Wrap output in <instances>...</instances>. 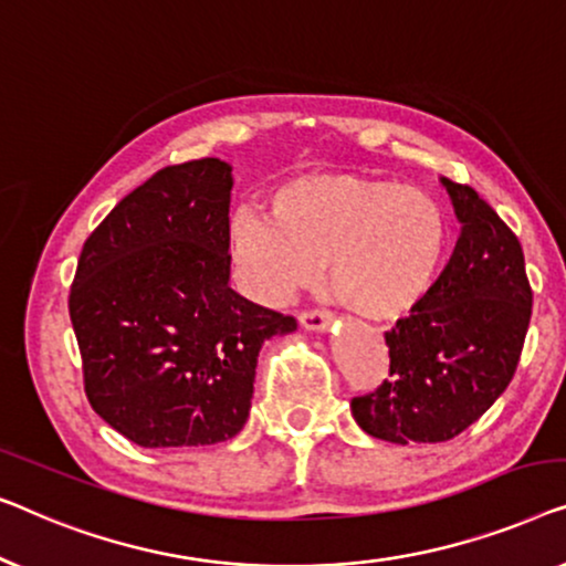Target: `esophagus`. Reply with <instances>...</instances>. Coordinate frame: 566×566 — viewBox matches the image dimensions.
<instances>
[{
	"label": "esophagus",
	"mask_w": 566,
	"mask_h": 566,
	"mask_svg": "<svg viewBox=\"0 0 566 566\" xmlns=\"http://www.w3.org/2000/svg\"><path fill=\"white\" fill-rule=\"evenodd\" d=\"M300 325L307 331H328L333 325V313L328 310H302Z\"/></svg>",
	"instance_id": "34e87169"
}]
</instances>
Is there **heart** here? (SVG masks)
<instances>
[{
    "instance_id": "b5f03b06",
    "label": "heart",
    "mask_w": 566,
    "mask_h": 566,
    "mask_svg": "<svg viewBox=\"0 0 566 566\" xmlns=\"http://www.w3.org/2000/svg\"><path fill=\"white\" fill-rule=\"evenodd\" d=\"M269 214H238L233 245L272 300L325 264L338 302L374 323H400L431 297L449 256L441 202L395 179L305 174L274 189Z\"/></svg>"
}]
</instances>
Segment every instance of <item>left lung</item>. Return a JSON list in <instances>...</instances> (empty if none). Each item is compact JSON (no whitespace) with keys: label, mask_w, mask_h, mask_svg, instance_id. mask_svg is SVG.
I'll return each instance as SVG.
<instances>
[{"label":"left lung","mask_w":566,"mask_h":566,"mask_svg":"<svg viewBox=\"0 0 566 566\" xmlns=\"http://www.w3.org/2000/svg\"><path fill=\"white\" fill-rule=\"evenodd\" d=\"M441 181L457 249L431 297L385 333L389 379L352 400L356 423L389 443H441L480 420L511 385L531 323L521 241L472 187Z\"/></svg>","instance_id":"obj_1"}]
</instances>
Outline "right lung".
<instances>
[{
    "mask_svg": "<svg viewBox=\"0 0 566 566\" xmlns=\"http://www.w3.org/2000/svg\"><path fill=\"white\" fill-rule=\"evenodd\" d=\"M230 166H164L92 230L69 294L94 412L143 449L210 446L251 410L259 348L292 315L230 290Z\"/></svg>",
    "mask_w": 566,
    "mask_h": 566,
    "instance_id": "1",
    "label": "right lung"
}]
</instances>
